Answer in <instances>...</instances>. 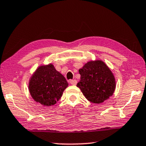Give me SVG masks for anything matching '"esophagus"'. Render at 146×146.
<instances>
[{"mask_svg":"<svg viewBox=\"0 0 146 146\" xmlns=\"http://www.w3.org/2000/svg\"><path fill=\"white\" fill-rule=\"evenodd\" d=\"M70 83L71 85H76V83H77V81H76V80H70Z\"/></svg>","mask_w":146,"mask_h":146,"instance_id":"34e87169","label":"esophagus"}]
</instances>
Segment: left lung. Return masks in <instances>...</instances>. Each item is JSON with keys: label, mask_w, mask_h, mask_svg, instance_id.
I'll list each match as a JSON object with an SVG mask.
<instances>
[{"label": "left lung", "mask_w": 146, "mask_h": 146, "mask_svg": "<svg viewBox=\"0 0 146 146\" xmlns=\"http://www.w3.org/2000/svg\"><path fill=\"white\" fill-rule=\"evenodd\" d=\"M78 71L80 80L76 86L91 102L102 103L114 93L115 76L104 62L101 60L89 61Z\"/></svg>", "instance_id": "8db88e82"}]
</instances>
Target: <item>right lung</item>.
<instances>
[{"instance_id": "right-lung-1", "label": "right lung", "mask_w": 146, "mask_h": 146, "mask_svg": "<svg viewBox=\"0 0 146 146\" xmlns=\"http://www.w3.org/2000/svg\"><path fill=\"white\" fill-rule=\"evenodd\" d=\"M68 86L65 77L50 63L38 66L29 78L28 90L35 102L49 107L58 102Z\"/></svg>"}]
</instances>
